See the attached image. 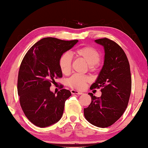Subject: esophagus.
Segmentation results:
<instances>
[{"mask_svg":"<svg viewBox=\"0 0 148 148\" xmlns=\"http://www.w3.org/2000/svg\"><path fill=\"white\" fill-rule=\"evenodd\" d=\"M71 94H77V95H82V94H83V93L82 92L75 90H71Z\"/></svg>","mask_w":148,"mask_h":148,"instance_id":"esophagus-1","label":"esophagus"}]
</instances>
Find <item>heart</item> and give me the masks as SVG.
Here are the masks:
<instances>
[{"mask_svg": "<svg viewBox=\"0 0 148 148\" xmlns=\"http://www.w3.org/2000/svg\"><path fill=\"white\" fill-rule=\"evenodd\" d=\"M74 55L78 58L84 60L91 69H94L97 64L100 60V54L99 51L92 46H84L78 48L73 52ZM59 66L60 70L63 75H68L71 69V58L67 53H64L59 59ZM90 82L89 77L84 75H74L68 79V84L71 88L82 90L84 89L88 83Z\"/></svg>", "mask_w": 148, "mask_h": 148, "instance_id": "b5f03b06", "label": "heart"}]
</instances>
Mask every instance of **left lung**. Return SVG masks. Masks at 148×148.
Segmentation results:
<instances>
[{
	"label": "left lung",
	"instance_id": "1",
	"mask_svg": "<svg viewBox=\"0 0 148 148\" xmlns=\"http://www.w3.org/2000/svg\"><path fill=\"white\" fill-rule=\"evenodd\" d=\"M103 46L105 56L101 71L90 89L99 88L102 95L89 93L92 102L84 109V116L90 123L105 128L114 124L127 107L131 92L130 65L124 50L108 38L95 40Z\"/></svg>",
	"mask_w": 148,
	"mask_h": 148
}]
</instances>
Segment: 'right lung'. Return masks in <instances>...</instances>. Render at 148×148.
<instances>
[{"instance_id":"right-lung-1","label":"right lung","mask_w":148,"mask_h":148,"mask_svg":"<svg viewBox=\"0 0 148 148\" xmlns=\"http://www.w3.org/2000/svg\"><path fill=\"white\" fill-rule=\"evenodd\" d=\"M78 41L45 38L35 43L24 56L18 74L17 93L25 116L35 125L46 127L62 118L64 103L71 93L61 85L62 90L56 95L50 86L56 84L55 78L63 76L60 56Z\"/></svg>"}]
</instances>
